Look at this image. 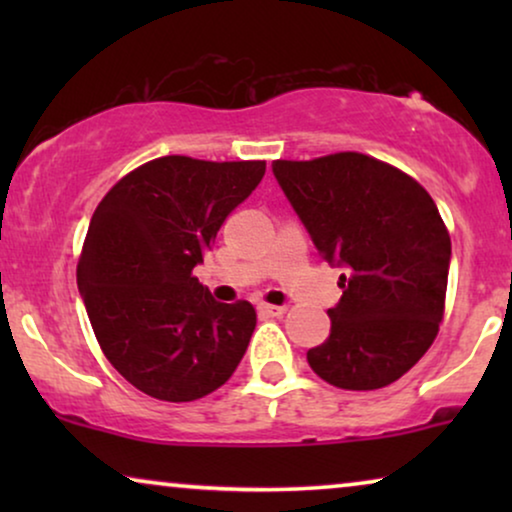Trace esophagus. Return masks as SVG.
Listing matches in <instances>:
<instances>
[{
    "instance_id": "obj_1",
    "label": "esophagus",
    "mask_w": 512,
    "mask_h": 512,
    "mask_svg": "<svg viewBox=\"0 0 512 512\" xmlns=\"http://www.w3.org/2000/svg\"><path fill=\"white\" fill-rule=\"evenodd\" d=\"M258 312L265 314V317H282L286 312L284 305H268V303H261L258 305Z\"/></svg>"
}]
</instances>
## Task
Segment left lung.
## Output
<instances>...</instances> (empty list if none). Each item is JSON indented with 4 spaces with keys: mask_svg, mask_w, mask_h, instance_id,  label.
Segmentation results:
<instances>
[{
    "mask_svg": "<svg viewBox=\"0 0 512 512\" xmlns=\"http://www.w3.org/2000/svg\"><path fill=\"white\" fill-rule=\"evenodd\" d=\"M272 174L321 258L345 270L331 333L307 363L340 389L396 382L443 319L452 242L436 202L405 172L352 151L275 160Z\"/></svg>",
    "mask_w": 512,
    "mask_h": 512,
    "instance_id": "left-lung-1",
    "label": "left lung"
}]
</instances>
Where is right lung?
I'll return each instance as SVG.
<instances>
[{
    "label": "right lung",
    "mask_w": 512,
    "mask_h": 512,
    "mask_svg": "<svg viewBox=\"0 0 512 512\" xmlns=\"http://www.w3.org/2000/svg\"><path fill=\"white\" fill-rule=\"evenodd\" d=\"M263 174V160L165 156L97 205L76 282L104 356L144 394L195 401L226 384L247 352L254 307L214 300L193 268Z\"/></svg>",
    "instance_id": "right-lung-1"
}]
</instances>
